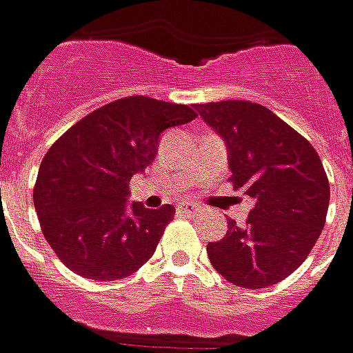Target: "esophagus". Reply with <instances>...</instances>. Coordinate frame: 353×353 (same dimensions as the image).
Listing matches in <instances>:
<instances>
[{"instance_id": "1", "label": "esophagus", "mask_w": 353, "mask_h": 353, "mask_svg": "<svg viewBox=\"0 0 353 353\" xmlns=\"http://www.w3.org/2000/svg\"><path fill=\"white\" fill-rule=\"evenodd\" d=\"M177 210L181 214H187V216H194L199 212V206L196 204H191V202H183L181 206H177Z\"/></svg>"}]
</instances>
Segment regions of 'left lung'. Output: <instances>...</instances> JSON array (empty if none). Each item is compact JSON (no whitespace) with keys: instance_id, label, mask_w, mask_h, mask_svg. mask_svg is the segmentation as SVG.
Listing matches in <instances>:
<instances>
[{"instance_id":"1","label":"left lung","mask_w":353,"mask_h":353,"mask_svg":"<svg viewBox=\"0 0 353 353\" xmlns=\"http://www.w3.org/2000/svg\"><path fill=\"white\" fill-rule=\"evenodd\" d=\"M228 145L233 189L256 204L243 228L208 243V260L223 279L243 288L277 285L298 270L321 235L329 179L312 143L252 101L194 105Z\"/></svg>"}]
</instances>
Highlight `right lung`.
I'll use <instances>...</instances> for the list:
<instances>
[{"label":"right lung","instance_id":"right-lung-1","mask_svg":"<svg viewBox=\"0 0 353 353\" xmlns=\"http://www.w3.org/2000/svg\"><path fill=\"white\" fill-rule=\"evenodd\" d=\"M196 118L187 105L132 95L93 110L43 157L34 185L41 233L85 279H124L151 258L176 208L128 204L130 181L152 164L160 134Z\"/></svg>","mask_w":353,"mask_h":353}]
</instances>
